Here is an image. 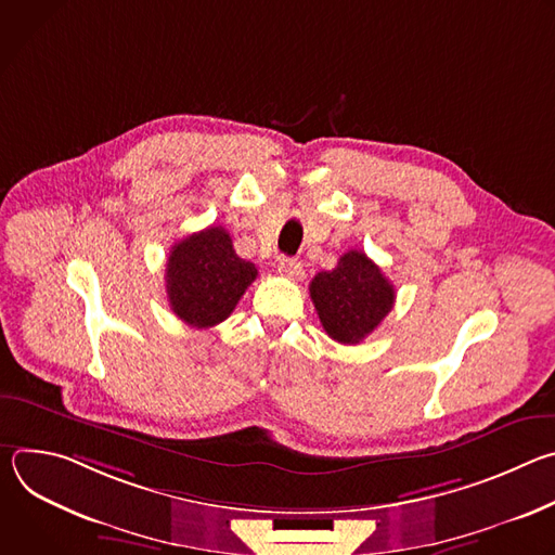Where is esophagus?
<instances>
[{"label": "esophagus", "mask_w": 555, "mask_h": 555, "mask_svg": "<svg viewBox=\"0 0 555 555\" xmlns=\"http://www.w3.org/2000/svg\"><path fill=\"white\" fill-rule=\"evenodd\" d=\"M279 274H281V276H287V279H292V281H300L305 272H302V266H300L296 259L283 257V259H279Z\"/></svg>", "instance_id": "obj_1"}]
</instances>
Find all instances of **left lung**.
Wrapping results in <instances>:
<instances>
[{"instance_id":"1","label":"left lung","mask_w":555,"mask_h":555,"mask_svg":"<svg viewBox=\"0 0 555 555\" xmlns=\"http://www.w3.org/2000/svg\"><path fill=\"white\" fill-rule=\"evenodd\" d=\"M309 296L323 330L340 345L362 343L392 309L395 289L360 250H349L330 272L309 283Z\"/></svg>"}]
</instances>
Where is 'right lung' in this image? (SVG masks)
<instances>
[{"instance_id": "1", "label": "right lung", "mask_w": 555, "mask_h": 555, "mask_svg": "<svg viewBox=\"0 0 555 555\" xmlns=\"http://www.w3.org/2000/svg\"><path fill=\"white\" fill-rule=\"evenodd\" d=\"M255 279V263L236 257L221 225L189 234L167 261L169 305L178 319L197 330L225 321Z\"/></svg>"}]
</instances>
